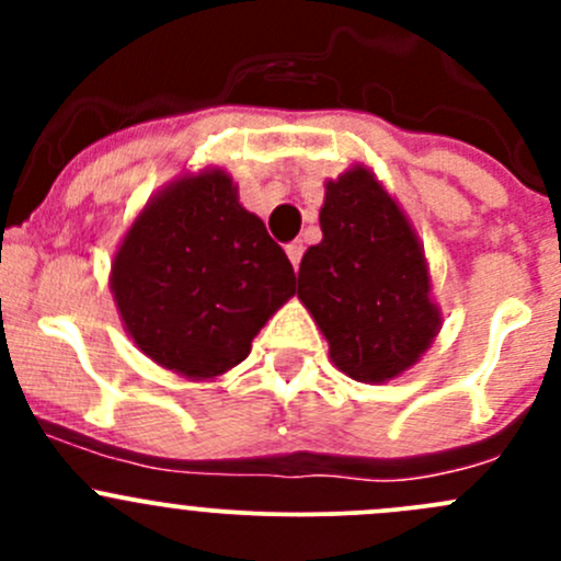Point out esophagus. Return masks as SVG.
<instances>
[{
	"label": "esophagus",
	"instance_id": "esophagus-1",
	"mask_svg": "<svg viewBox=\"0 0 561 561\" xmlns=\"http://www.w3.org/2000/svg\"><path fill=\"white\" fill-rule=\"evenodd\" d=\"M285 252H287V257H290L293 268L298 271V263H301V254H304V244H301V241H293V244H287Z\"/></svg>",
	"mask_w": 561,
	"mask_h": 561
}]
</instances>
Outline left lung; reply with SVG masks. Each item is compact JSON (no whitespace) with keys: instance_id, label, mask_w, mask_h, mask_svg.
<instances>
[{"instance_id":"left-lung-1","label":"left lung","mask_w":561,"mask_h":561,"mask_svg":"<svg viewBox=\"0 0 561 561\" xmlns=\"http://www.w3.org/2000/svg\"><path fill=\"white\" fill-rule=\"evenodd\" d=\"M320 244L298 268V298L339 371L358 382L396 380L443 328L432 271L404 208L360 162L325 181Z\"/></svg>"}]
</instances>
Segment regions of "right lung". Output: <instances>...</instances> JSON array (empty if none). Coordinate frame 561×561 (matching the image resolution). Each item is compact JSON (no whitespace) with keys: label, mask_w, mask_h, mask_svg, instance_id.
Returning a JSON list of instances; mask_svg holds the SVG:
<instances>
[{"label":"right lung","mask_w":561,"mask_h":561,"mask_svg":"<svg viewBox=\"0 0 561 561\" xmlns=\"http://www.w3.org/2000/svg\"><path fill=\"white\" fill-rule=\"evenodd\" d=\"M111 293L135 347L184 380L239 366L296 296V271L219 165L149 197L111 260Z\"/></svg>","instance_id":"right-lung-1"}]
</instances>
